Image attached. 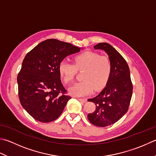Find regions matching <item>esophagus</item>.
<instances>
[{
	"mask_svg": "<svg viewBox=\"0 0 156 156\" xmlns=\"http://www.w3.org/2000/svg\"><path fill=\"white\" fill-rule=\"evenodd\" d=\"M77 100H79V101L81 102H87V99L86 98H77Z\"/></svg>",
	"mask_w": 156,
	"mask_h": 156,
	"instance_id": "obj_1",
	"label": "esophagus"
}]
</instances>
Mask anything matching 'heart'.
<instances>
[{
    "instance_id": "b5f03b06",
    "label": "heart",
    "mask_w": 156,
    "mask_h": 156,
    "mask_svg": "<svg viewBox=\"0 0 156 156\" xmlns=\"http://www.w3.org/2000/svg\"><path fill=\"white\" fill-rule=\"evenodd\" d=\"M74 64L62 61L58 66L61 78L65 84L74 80L77 70H83V81L69 88V93L74 96L89 94L93 89L98 91L103 88L111 77L112 66L109 58L94 51H85L73 58Z\"/></svg>"
}]
</instances>
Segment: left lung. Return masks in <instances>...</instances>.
Wrapping results in <instances>:
<instances>
[{"instance_id": "8db88e82", "label": "left lung", "mask_w": 156, "mask_h": 156, "mask_svg": "<svg viewBox=\"0 0 156 156\" xmlns=\"http://www.w3.org/2000/svg\"><path fill=\"white\" fill-rule=\"evenodd\" d=\"M94 48L105 51L112 70L102 92L94 98L88 99V101L94 102L96 110L88 114L87 118L93 125L105 127L115 124L127 113L133 86L128 64L115 49L107 43H100Z\"/></svg>"}]
</instances>
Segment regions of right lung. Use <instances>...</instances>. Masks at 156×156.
<instances>
[{"label": "right lung", "mask_w": 156, "mask_h": 156, "mask_svg": "<svg viewBox=\"0 0 156 156\" xmlns=\"http://www.w3.org/2000/svg\"><path fill=\"white\" fill-rule=\"evenodd\" d=\"M80 48L57 39H47L29 51L17 75L20 103L37 121L56 119L71 98L62 84L58 66Z\"/></svg>", "instance_id": "right-lung-1"}]
</instances>
